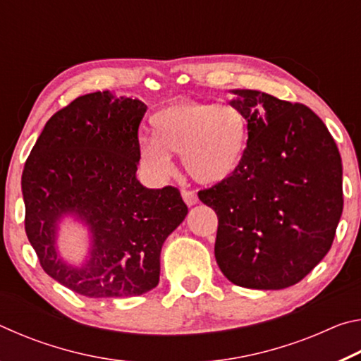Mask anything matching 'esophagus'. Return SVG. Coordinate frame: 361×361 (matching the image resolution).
<instances>
[{
    "label": "esophagus",
    "mask_w": 361,
    "mask_h": 361,
    "mask_svg": "<svg viewBox=\"0 0 361 361\" xmlns=\"http://www.w3.org/2000/svg\"><path fill=\"white\" fill-rule=\"evenodd\" d=\"M181 197L183 200H185L186 205H195L197 204V194H195L194 191H188V189H181Z\"/></svg>",
    "instance_id": "1"
}]
</instances>
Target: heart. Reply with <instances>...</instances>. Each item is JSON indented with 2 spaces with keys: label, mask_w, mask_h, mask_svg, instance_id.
Wrapping results in <instances>:
<instances>
[{
  "label": "heart",
  "mask_w": 361,
  "mask_h": 361,
  "mask_svg": "<svg viewBox=\"0 0 361 361\" xmlns=\"http://www.w3.org/2000/svg\"><path fill=\"white\" fill-rule=\"evenodd\" d=\"M154 140L140 148L142 162L156 176L172 173L170 154L200 185H218L239 169L248 143L245 114L234 105L181 100L152 114Z\"/></svg>",
  "instance_id": "obj_1"
}]
</instances>
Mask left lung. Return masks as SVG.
Wrapping results in <instances>:
<instances>
[{
	"mask_svg": "<svg viewBox=\"0 0 361 361\" xmlns=\"http://www.w3.org/2000/svg\"><path fill=\"white\" fill-rule=\"evenodd\" d=\"M248 143L235 173L199 199L218 216L215 258L243 288L282 290L331 248L342 215V162L312 109L259 90L235 89Z\"/></svg>",
	"mask_w": 361,
	"mask_h": 361,
	"instance_id": "left-lung-1",
	"label": "left lung"
}]
</instances>
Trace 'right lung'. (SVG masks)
<instances>
[{
    "label": "right lung",
    "mask_w": 361,
    "mask_h": 361,
    "mask_svg": "<svg viewBox=\"0 0 361 361\" xmlns=\"http://www.w3.org/2000/svg\"><path fill=\"white\" fill-rule=\"evenodd\" d=\"M146 105L109 90L78 97L46 122L22 173L25 232L41 267L87 298H130L156 288L164 242L188 207L176 188L137 180L138 126ZM66 216L88 228L79 267L58 253Z\"/></svg>",
    "instance_id": "right-lung-1"
}]
</instances>
